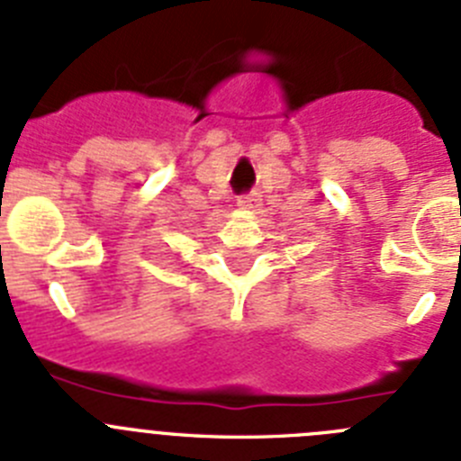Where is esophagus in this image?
I'll use <instances>...</instances> for the list:
<instances>
[{
	"label": "esophagus",
	"mask_w": 461,
	"mask_h": 461,
	"mask_svg": "<svg viewBox=\"0 0 461 461\" xmlns=\"http://www.w3.org/2000/svg\"><path fill=\"white\" fill-rule=\"evenodd\" d=\"M239 208H248V211H253V208H259L262 199H259L258 192H248V194H241V197L236 199Z\"/></svg>",
	"instance_id": "1"
}]
</instances>
